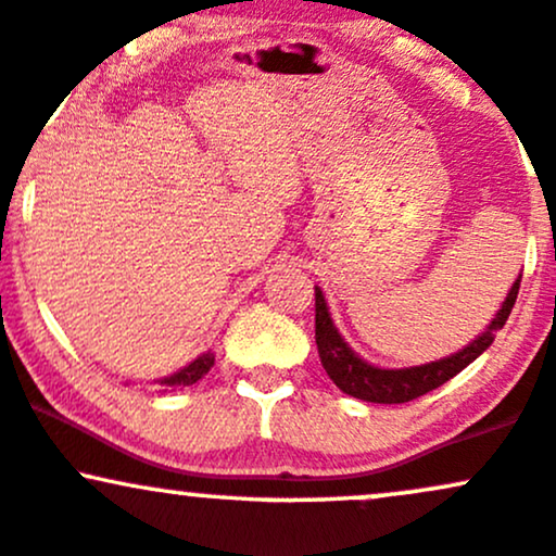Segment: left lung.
<instances>
[{
    "label": "left lung",
    "mask_w": 556,
    "mask_h": 556,
    "mask_svg": "<svg viewBox=\"0 0 556 556\" xmlns=\"http://www.w3.org/2000/svg\"><path fill=\"white\" fill-rule=\"evenodd\" d=\"M520 277L515 279L511 290L506 292L502 308L480 332L472 343L462 348V351L451 353L446 358L438 362L419 364V367H404V369H382L375 364L364 362L351 345L345 343L343 334L334 327L332 316H329V306L325 301L321 288H314L316 292V348H319L321 367L327 369L329 380L334 382L343 393L353 395V399L369 401V404H406V401L419 399V395L430 393V390L441 388L451 377L459 375L462 369L469 367L488 345L493 343L496 332L509 319L511 306L517 301V290H520Z\"/></svg>",
    "instance_id": "obj_1"
}]
</instances>
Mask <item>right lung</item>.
I'll use <instances>...</instances> for the list:
<instances>
[{
    "instance_id": "obj_1",
    "label": "right lung",
    "mask_w": 556,
    "mask_h": 556,
    "mask_svg": "<svg viewBox=\"0 0 556 556\" xmlns=\"http://www.w3.org/2000/svg\"><path fill=\"white\" fill-rule=\"evenodd\" d=\"M213 362H216V356H213V351H205V353H200V356L194 358V362H189L185 369L174 371V375L163 377V380H157V382H161V386L166 388V390L194 386V382H198L200 377L208 375V369L213 367Z\"/></svg>"
}]
</instances>
